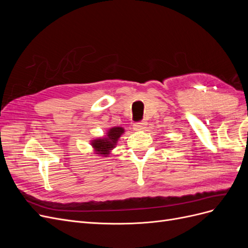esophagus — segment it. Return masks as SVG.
<instances>
[{
    "mask_svg": "<svg viewBox=\"0 0 248 248\" xmlns=\"http://www.w3.org/2000/svg\"><path fill=\"white\" fill-rule=\"evenodd\" d=\"M146 125H147V122L146 121H140V122H137L134 123V126H133V129L136 131H140V130H144L146 128Z\"/></svg>",
    "mask_w": 248,
    "mask_h": 248,
    "instance_id": "obj_1",
    "label": "esophagus"
}]
</instances>
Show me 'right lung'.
Listing matches in <instances>:
<instances>
[{
  "instance_id": "right-lung-1",
  "label": "right lung",
  "mask_w": 248,
  "mask_h": 248,
  "mask_svg": "<svg viewBox=\"0 0 248 248\" xmlns=\"http://www.w3.org/2000/svg\"><path fill=\"white\" fill-rule=\"evenodd\" d=\"M124 132L122 127H112L108 131V137L103 139H97L92 141V146L96 150V154L108 155L110 150L117 144L118 139Z\"/></svg>"
}]
</instances>
